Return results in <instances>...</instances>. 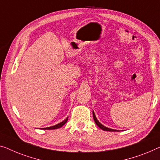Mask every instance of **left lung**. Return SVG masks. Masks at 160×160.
<instances>
[{"instance_id":"left-lung-1","label":"left lung","mask_w":160,"mask_h":160,"mask_svg":"<svg viewBox=\"0 0 160 160\" xmlns=\"http://www.w3.org/2000/svg\"><path fill=\"white\" fill-rule=\"evenodd\" d=\"M92 116H93V118H94V121H95V123H96L97 126H98L99 128H101V129H103V131H107V132H116V131H117V130H114V129H111V128H107V127H106V126H104L103 125H102L101 123H100L98 121V119L96 118V117H95L94 112H92Z\"/></svg>"}]
</instances>
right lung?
<instances>
[{"label": "right lung", "instance_id": "obj_1", "mask_svg": "<svg viewBox=\"0 0 160 160\" xmlns=\"http://www.w3.org/2000/svg\"><path fill=\"white\" fill-rule=\"evenodd\" d=\"M68 118H67L65 121H63L62 122L58 123V124H57V125H55V126H50V127L44 128H42V129H57V128H60V127H62V126L63 125H65L67 121H68Z\"/></svg>", "mask_w": 160, "mask_h": 160}]
</instances>
